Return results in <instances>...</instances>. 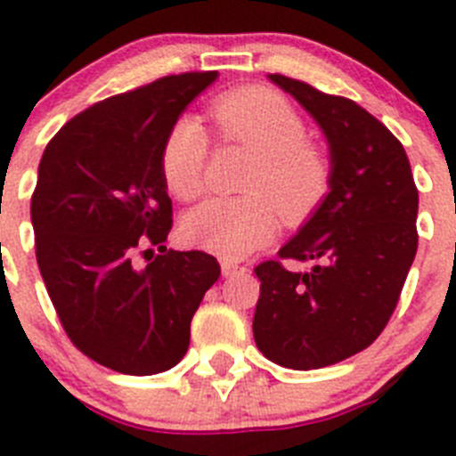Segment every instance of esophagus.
Returning <instances> with one entry per match:
<instances>
[{"instance_id":"1","label":"esophagus","mask_w":456,"mask_h":456,"mask_svg":"<svg viewBox=\"0 0 456 456\" xmlns=\"http://www.w3.org/2000/svg\"><path fill=\"white\" fill-rule=\"evenodd\" d=\"M220 268H223L224 277H232V274H236V273H243L245 265H238V264H233V261H223V264H220Z\"/></svg>"}]
</instances>
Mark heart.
I'll return each mask as SVG.
<instances>
[{"instance_id":"obj_1","label":"heart","mask_w":456,"mask_h":456,"mask_svg":"<svg viewBox=\"0 0 456 456\" xmlns=\"http://www.w3.org/2000/svg\"><path fill=\"white\" fill-rule=\"evenodd\" d=\"M208 118L223 142L254 151L236 200H211L192 208L182 232L195 248L233 261L256 252L277 236L279 211L290 223L305 220L327 198L334 177L330 151L306 138L299 110L265 86H243L208 104ZM208 138L198 120L182 118L161 147V175L182 202L207 191Z\"/></svg>"}]
</instances>
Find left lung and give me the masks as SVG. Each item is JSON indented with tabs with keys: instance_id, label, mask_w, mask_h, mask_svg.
Returning <instances> with one entry per match:
<instances>
[{
	"instance_id": "1",
	"label": "left lung",
	"mask_w": 456,
	"mask_h": 456,
	"mask_svg": "<svg viewBox=\"0 0 456 456\" xmlns=\"http://www.w3.org/2000/svg\"><path fill=\"white\" fill-rule=\"evenodd\" d=\"M270 79L325 131L334 177L277 261L254 268L252 330L270 361L315 370L366 350L391 320L418 249V188L402 142L366 109L290 77Z\"/></svg>"
}]
</instances>
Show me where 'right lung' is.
Wrapping results in <instances>:
<instances>
[{"label":"right lung","instance_id":"add662e5","mask_svg":"<svg viewBox=\"0 0 456 456\" xmlns=\"http://www.w3.org/2000/svg\"><path fill=\"white\" fill-rule=\"evenodd\" d=\"M216 77H161L97 102L40 159L31 223L49 299L77 350L122 375L177 366L192 315L220 277L211 254L163 245L172 202L161 175L167 131ZM145 244L162 254L141 269L133 256Z\"/></svg>","mask_w":456,"mask_h":456}]
</instances>
